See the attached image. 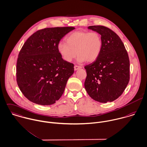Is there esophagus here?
I'll list each match as a JSON object with an SVG mask.
<instances>
[{"label":"esophagus","mask_w":147,"mask_h":147,"mask_svg":"<svg viewBox=\"0 0 147 147\" xmlns=\"http://www.w3.org/2000/svg\"><path fill=\"white\" fill-rule=\"evenodd\" d=\"M80 68H82V67H80V66H79V65H75L74 66V69H75V71H76V70H78V69H80Z\"/></svg>","instance_id":"esophagus-1"}]
</instances>
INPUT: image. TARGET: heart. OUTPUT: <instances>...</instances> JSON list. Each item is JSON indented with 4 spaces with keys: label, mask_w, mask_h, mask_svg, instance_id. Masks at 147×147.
I'll use <instances>...</instances> for the list:
<instances>
[{
    "label": "heart",
    "mask_w": 147,
    "mask_h": 147,
    "mask_svg": "<svg viewBox=\"0 0 147 147\" xmlns=\"http://www.w3.org/2000/svg\"><path fill=\"white\" fill-rule=\"evenodd\" d=\"M65 41L58 44L57 49L67 62L71 61L76 53L78 61L93 62L98 59L102 47L101 36L96 32L75 31L69 34Z\"/></svg>",
    "instance_id": "obj_1"
}]
</instances>
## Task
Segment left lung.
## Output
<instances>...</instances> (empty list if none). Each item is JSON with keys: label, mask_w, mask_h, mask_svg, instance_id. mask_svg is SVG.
I'll return each mask as SVG.
<instances>
[{"label": "left lung", "mask_w": 147, "mask_h": 147, "mask_svg": "<svg viewBox=\"0 0 147 147\" xmlns=\"http://www.w3.org/2000/svg\"><path fill=\"white\" fill-rule=\"evenodd\" d=\"M88 28L101 35L102 47L98 59L84 67V87L95 101L112 102L121 96L129 83L128 55L121 39L111 29L102 26Z\"/></svg>", "instance_id": "1"}]
</instances>
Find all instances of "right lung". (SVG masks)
<instances>
[{
    "instance_id": "1",
    "label": "right lung",
    "mask_w": 147,
    "mask_h": 147,
    "mask_svg": "<svg viewBox=\"0 0 147 147\" xmlns=\"http://www.w3.org/2000/svg\"><path fill=\"white\" fill-rule=\"evenodd\" d=\"M73 27L47 28L32 34L19 52L16 81L24 96L32 102L49 105L63 95L74 65L63 59L57 46Z\"/></svg>"
}]
</instances>
